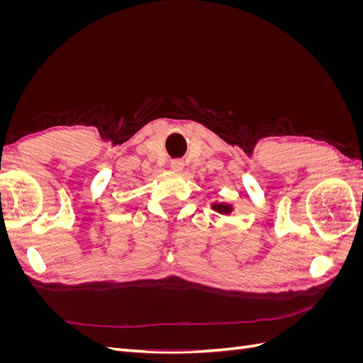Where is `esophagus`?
Instances as JSON below:
<instances>
[{
    "label": "esophagus",
    "instance_id": "34e87169",
    "mask_svg": "<svg viewBox=\"0 0 363 363\" xmlns=\"http://www.w3.org/2000/svg\"><path fill=\"white\" fill-rule=\"evenodd\" d=\"M169 167H171L172 171L180 172V171L183 169V167H184V163H183V160H180V159H174V160H171Z\"/></svg>",
    "mask_w": 363,
    "mask_h": 363
}]
</instances>
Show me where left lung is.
Instances as JSON below:
<instances>
[{
	"label": "left lung",
	"instance_id": "left-lung-1",
	"mask_svg": "<svg viewBox=\"0 0 363 363\" xmlns=\"http://www.w3.org/2000/svg\"><path fill=\"white\" fill-rule=\"evenodd\" d=\"M213 208L218 212H221V213L232 212V206H227V204H213Z\"/></svg>",
	"mask_w": 363,
	"mask_h": 363
}]
</instances>
